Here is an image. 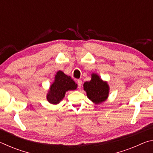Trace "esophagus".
<instances>
[{"label": "esophagus", "instance_id": "34e87169", "mask_svg": "<svg viewBox=\"0 0 153 153\" xmlns=\"http://www.w3.org/2000/svg\"><path fill=\"white\" fill-rule=\"evenodd\" d=\"M77 86H78V88H81V86H82V81L81 79H77Z\"/></svg>", "mask_w": 153, "mask_h": 153}]
</instances>
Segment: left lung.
<instances>
[{
	"label": "left lung",
	"mask_w": 153,
	"mask_h": 153,
	"mask_svg": "<svg viewBox=\"0 0 153 153\" xmlns=\"http://www.w3.org/2000/svg\"><path fill=\"white\" fill-rule=\"evenodd\" d=\"M84 90L89 99L98 105L107 100L109 86L107 82L103 81L97 74H92L91 80L84 82Z\"/></svg>",
	"instance_id": "1"
}]
</instances>
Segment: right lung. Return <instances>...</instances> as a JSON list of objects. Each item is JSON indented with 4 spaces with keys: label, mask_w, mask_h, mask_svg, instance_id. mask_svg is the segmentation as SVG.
<instances>
[{
    "label": "right lung",
    "mask_w": 153,
    "mask_h": 153,
    "mask_svg": "<svg viewBox=\"0 0 153 153\" xmlns=\"http://www.w3.org/2000/svg\"><path fill=\"white\" fill-rule=\"evenodd\" d=\"M77 86V84L70 76H67L63 71H59L55 75V81L48 90L46 99L51 104H58L64 98L67 91L76 90Z\"/></svg>",
    "instance_id": "1"
}]
</instances>
